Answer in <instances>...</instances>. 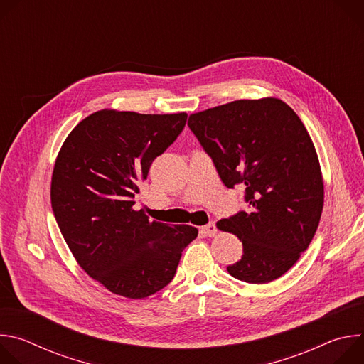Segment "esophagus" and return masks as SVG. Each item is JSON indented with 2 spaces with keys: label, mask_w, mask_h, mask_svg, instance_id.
Here are the masks:
<instances>
[{
  "label": "esophagus",
  "mask_w": 364,
  "mask_h": 364,
  "mask_svg": "<svg viewBox=\"0 0 364 364\" xmlns=\"http://www.w3.org/2000/svg\"><path fill=\"white\" fill-rule=\"evenodd\" d=\"M200 230H201V233L204 236H209V237H215L218 235V228H216L215 223H209V225H205V226H201Z\"/></svg>",
  "instance_id": "1"
}]
</instances>
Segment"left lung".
Instances as JSON below:
<instances>
[{
	"label": "left lung",
	"instance_id": "obj_1",
	"mask_svg": "<svg viewBox=\"0 0 364 364\" xmlns=\"http://www.w3.org/2000/svg\"><path fill=\"white\" fill-rule=\"evenodd\" d=\"M188 127L229 188L245 186L247 212L216 223L242 240L228 272L249 284L282 277L313 240L324 205L316 146L278 97L240 99L188 117Z\"/></svg>",
	"mask_w": 364,
	"mask_h": 364
}]
</instances>
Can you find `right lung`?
Returning a JSON list of instances; mask_svg holds the SVG:
<instances>
[{
	"label": "right lung",
	"mask_w": 364,
	"mask_h": 364,
	"mask_svg": "<svg viewBox=\"0 0 364 364\" xmlns=\"http://www.w3.org/2000/svg\"><path fill=\"white\" fill-rule=\"evenodd\" d=\"M187 114L102 109L65 139L51 176V207L80 268L108 291L141 299L176 275L197 229L134 210L138 184L180 135Z\"/></svg>",
	"instance_id": "add662e5"
}]
</instances>
